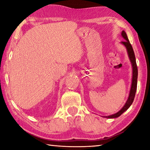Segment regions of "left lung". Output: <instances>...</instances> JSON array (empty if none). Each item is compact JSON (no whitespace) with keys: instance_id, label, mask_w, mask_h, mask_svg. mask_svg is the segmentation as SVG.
<instances>
[{"instance_id":"8db88e82","label":"left lung","mask_w":150,"mask_h":150,"mask_svg":"<svg viewBox=\"0 0 150 150\" xmlns=\"http://www.w3.org/2000/svg\"><path fill=\"white\" fill-rule=\"evenodd\" d=\"M122 36L123 37L124 39V41L121 42V44H123L124 46L126 47L127 52H128V55L129 57V59L130 60V62L132 63V85H131V88L130 91V94H129V96L127 100L126 103L124 106L121 109L120 111H118L117 113L114 114L110 116H104V117L107 118H115L120 116L126 110H128V108L130 107L132 104L134 97H135L136 89H137V81H138V67H137L136 62V57L135 54H134V50L132 46L130 44L129 40L127 36L126 33L124 31L122 32Z\"/></svg>"}]
</instances>
